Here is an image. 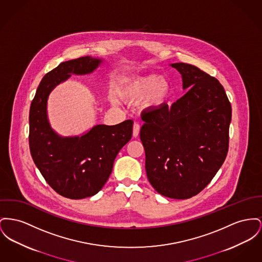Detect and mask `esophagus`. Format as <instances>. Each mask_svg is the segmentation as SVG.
<instances>
[{"mask_svg":"<svg viewBox=\"0 0 262 262\" xmlns=\"http://www.w3.org/2000/svg\"><path fill=\"white\" fill-rule=\"evenodd\" d=\"M139 129H140V126H139V123H134V127H133V136H134V138H138L139 137Z\"/></svg>","mask_w":262,"mask_h":262,"instance_id":"esophagus-1","label":"esophagus"}]
</instances>
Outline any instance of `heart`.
Listing matches in <instances>:
<instances>
[{
  "label": "heart",
  "mask_w": 262,
  "mask_h": 262,
  "mask_svg": "<svg viewBox=\"0 0 262 262\" xmlns=\"http://www.w3.org/2000/svg\"><path fill=\"white\" fill-rule=\"evenodd\" d=\"M118 93L125 101H136L143 98L142 106L147 108H161L169 99L168 81L155 74L127 75L119 80ZM112 103L118 101L113 98Z\"/></svg>",
  "instance_id": "b5f03b06"
}]
</instances>
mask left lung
<instances>
[{
  "label": "left lung",
  "instance_id": "8db88e82",
  "mask_svg": "<svg viewBox=\"0 0 262 262\" xmlns=\"http://www.w3.org/2000/svg\"><path fill=\"white\" fill-rule=\"evenodd\" d=\"M171 66L189 91L171 107L144 113L140 139L148 181L161 195L189 199L209 184L229 150L231 106L215 77L187 63Z\"/></svg>",
  "mask_w": 262,
  "mask_h": 262
}]
</instances>
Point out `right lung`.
Returning <instances> with one entry per match:
<instances>
[{
  "label": "right lung",
  "instance_id": "right-lung-1",
  "mask_svg": "<svg viewBox=\"0 0 262 262\" xmlns=\"http://www.w3.org/2000/svg\"><path fill=\"white\" fill-rule=\"evenodd\" d=\"M103 62L91 56L62 62L42 78L30 110V149L33 162L49 186L69 199L97 194L112 173L116 156L133 135L132 120L116 125L97 124L81 137L62 138L47 119L50 92L71 74L85 75Z\"/></svg>",
  "mask_w": 262,
  "mask_h": 262
}]
</instances>
